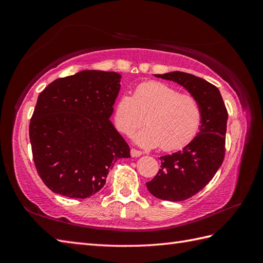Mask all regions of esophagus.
<instances>
[{
  "instance_id": "34e87169",
  "label": "esophagus",
  "mask_w": 263,
  "mask_h": 263,
  "mask_svg": "<svg viewBox=\"0 0 263 263\" xmlns=\"http://www.w3.org/2000/svg\"><path fill=\"white\" fill-rule=\"evenodd\" d=\"M130 155H132V157L137 158V157H140V156L142 155V153H141L140 150H137V149H135V148H132V149H130Z\"/></svg>"
}]
</instances>
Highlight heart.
Wrapping results in <instances>:
<instances>
[{
  "label": "heart",
  "mask_w": 263,
  "mask_h": 263,
  "mask_svg": "<svg viewBox=\"0 0 263 263\" xmlns=\"http://www.w3.org/2000/svg\"><path fill=\"white\" fill-rule=\"evenodd\" d=\"M116 128L130 136L142 124L147 127L135 136L146 148L160 146L164 151L184 148L194 139L202 123V109L193 95L161 81L138 84L134 95L123 94L115 104Z\"/></svg>",
  "instance_id": "obj_1"
}]
</instances>
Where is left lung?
I'll use <instances>...</instances> for the list:
<instances>
[{"instance_id": "obj_1", "label": "left lung", "mask_w": 263, "mask_h": 263, "mask_svg": "<svg viewBox=\"0 0 263 263\" xmlns=\"http://www.w3.org/2000/svg\"><path fill=\"white\" fill-rule=\"evenodd\" d=\"M155 76L184 86L202 109L197 136L178 153L160 157L157 176L146 183L154 196L180 202L208 185L224 161L228 113L219 90L204 79L180 71Z\"/></svg>"}]
</instances>
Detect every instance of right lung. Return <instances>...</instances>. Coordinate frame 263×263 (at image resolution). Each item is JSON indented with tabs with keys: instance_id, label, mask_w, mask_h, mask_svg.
Returning a JSON list of instances; mask_svg holds the SVG:
<instances>
[{
	"instance_id": "1",
	"label": "right lung",
	"mask_w": 263,
	"mask_h": 263,
	"mask_svg": "<svg viewBox=\"0 0 263 263\" xmlns=\"http://www.w3.org/2000/svg\"><path fill=\"white\" fill-rule=\"evenodd\" d=\"M116 72L84 70L51 82L39 94L29 139L39 177L52 192L87 198L130 149L109 117L119 92Z\"/></svg>"
}]
</instances>
